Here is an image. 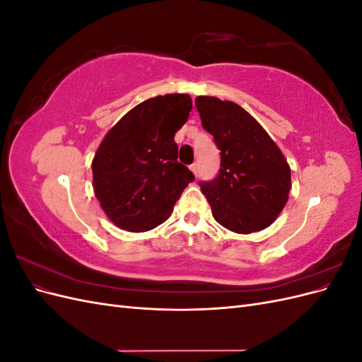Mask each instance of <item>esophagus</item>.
Listing matches in <instances>:
<instances>
[{
    "mask_svg": "<svg viewBox=\"0 0 362 362\" xmlns=\"http://www.w3.org/2000/svg\"><path fill=\"white\" fill-rule=\"evenodd\" d=\"M190 170L196 175V177H198V173H199V164H198V163H193L192 166H190Z\"/></svg>",
    "mask_w": 362,
    "mask_h": 362,
    "instance_id": "obj_1",
    "label": "esophagus"
}]
</instances>
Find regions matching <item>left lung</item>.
<instances>
[{"instance_id": "1", "label": "left lung", "mask_w": 362, "mask_h": 362, "mask_svg": "<svg viewBox=\"0 0 362 362\" xmlns=\"http://www.w3.org/2000/svg\"><path fill=\"white\" fill-rule=\"evenodd\" d=\"M202 127L221 149V172L201 190L216 222L237 234L270 226L288 201L291 172L282 151L255 117L216 96L194 100Z\"/></svg>"}]
</instances>
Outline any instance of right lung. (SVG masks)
<instances>
[{
	"mask_svg": "<svg viewBox=\"0 0 362 362\" xmlns=\"http://www.w3.org/2000/svg\"><path fill=\"white\" fill-rule=\"evenodd\" d=\"M187 93L140 103L108 129L92 160L93 192L107 217L129 233L168 221L194 175L178 163L175 133L192 112Z\"/></svg>",
	"mask_w": 362,
	"mask_h": 362,
	"instance_id": "1",
	"label": "right lung"
}]
</instances>
